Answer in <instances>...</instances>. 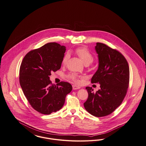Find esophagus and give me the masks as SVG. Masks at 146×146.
<instances>
[{"label": "esophagus", "instance_id": "obj_1", "mask_svg": "<svg viewBox=\"0 0 146 146\" xmlns=\"http://www.w3.org/2000/svg\"><path fill=\"white\" fill-rule=\"evenodd\" d=\"M72 88H73V90H78V89H80V87L78 86L77 85H72Z\"/></svg>", "mask_w": 146, "mask_h": 146}]
</instances>
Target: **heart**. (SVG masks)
Segmentation results:
<instances>
[{
    "label": "heart",
    "mask_w": 146,
    "mask_h": 146,
    "mask_svg": "<svg viewBox=\"0 0 146 146\" xmlns=\"http://www.w3.org/2000/svg\"><path fill=\"white\" fill-rule=\"evenodd\" d=\"M76 52L81 59L85 65H90L94 61V56L86 48H78L76 50ZM69 58V54H66L65 55L62 59V64H65ZM69 78L73 81L77 82V76L74 74L69 75Z\"/></svg>",
    "instance_id": "1"
}]
</instances>
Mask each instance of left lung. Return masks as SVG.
Returning <instances> with one entry per match:
<instances>
[{
    "label": "left lung",
    "instance_id": "1",
    "mask_svg": "<svg viewBox=\"0 0 146 146\" xmlns=\"http://www.w3.org/2000/svg\"><path fill=\"white\" fill-rule=\"evenodd\" d=\"M98 67L91 78V83H98L100 89L96 93L86 87L88 96L84 104L88 113L97 117L112 113L122 102L128 88L129 69L126 59L116 50L97 42Z\"/></svg>",
    "mask_w": 146,
    "mask_h": 146
}]
</instances>
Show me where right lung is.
<instances>
[{
    "mask_svg": "<svg viewBox=\"0 0 146 146\" xmlns=\"http://www.w3.org/2000/svg\"><path fill=\"white\" fill-rule=\"evenodd\" d=\"M65 51V46L50 42L29 51L21 62V88L30 105L42 114L50 115L60 110L72 89L67 82L52 84L49 78L52 71L61 68Z\"/></svg>",
    "mask_w": 146,
    "mask_h": 146,
    "instance_id": "add662e5",
    "label": "right lung"
}]
</instances>
